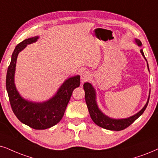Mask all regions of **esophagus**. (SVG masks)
<instances>
[{
  "instance_id": "1",
  "label": "esophagus",
  "mask_w": 158,
  "mask_h": 158,
  "mask_svg": "<svg viewBox=\"0 0 158 158\" xmlns=\"http://www.w3.org/2000/svg\"><path fill=\"white\" fill-rule=\"evenodd\" d=\"M90 77V73L89 71H84L81 73V82H85L87 81Z\"/></svg>"
}]
</instances>
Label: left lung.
Segmentation results:
<instances>
[{
	"mask_svg": "<svg viewBox=\"0 0 158 158\" xmlns=\"http://www.w3.org/2000/svg\"><path fill=\"white\" fill-rule=\"evenodd\" d=\"M135 41H136L138 45L141 46V42L139 40L136 39ZM141 53L142 54L143 57H144L146 60H147V59H146V57H144V54H143L142 49L141 50ZM147 65H148V63H147ZM84 89H85V101L86 103H87V109H88L91 119H93V121L97 125L103 127V128L110 130V131H119L125 129L126 127L130 126L135 119L139 118V117L143 113V111H145L147 105H148L149 100V96L148 101H147L144 107H143L139 112L135 114V115L126 119H115L109 118V117H108L107 116L103 114L100 111V109H98V107L97 106L96 101H95V91L90 83L86 82L84 84ZM149 94H150V93H149Z\"/></svg>",
	"mask_w": 158,
	"mask_h": 158,
	"instance_id": "1",
	"label": "left lung"
}]
</instances>
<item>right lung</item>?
<instances>
[{"label": "right lung", "mask_w": 158, "mask_h": 158, "mask_svg": "<svg viewBox=\"0 0 158 158\" xmlns=\"http://www.w3.org/2000/svg\"><path fill=\"white\" fill-rule=\"evenodd\" d=\"M38 36L25 39L17 45L11 56L6 73V89L11 109L21 123L35 130L49 128L57 124L64 115L73 91L80 85V77L68 79L55 96L44 103H33L23 99L16 89L14 81L17 55L27 44L37 41Z\"/></svg>", "instance_id": "add662e5"}]
</instances>
